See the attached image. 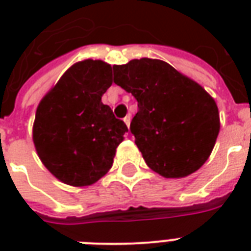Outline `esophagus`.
I'll list each match as a JSON object with an SVG mask.
<instances>
[{
	"instance_id": "1",
	"label": "esophagus",
	"mask_w": 251,
	"mask_h": 251,
	"mask_svg": "<svg viewBox=\"0 0 251 251\" xmlns=\"http://www.w3.org/2000/svg\"><path fill=\"white\" fill-rule=\"evenodd\" d=\"M124 121H125L126 126H127V127H130V121H131V117H130V116H126V117L124 118Z\"/></svg>"
}]
</instances>
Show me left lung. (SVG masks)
<instances>
[{
  "label": "left lung",
  "instance_id": "left-lung-1",
  "mask_svg": "<svg viewBox=\"0 0 251 251\" xmlns=\"http://www.w3.org/2000/svg\"><path fill=\"white\" fill-rule=\"evenodd\" d=\"M114 83L138 101L130 124L146 164L165 178L194 173L210 157L220 130L216 102L201 84L161 60L114 65Z\"/></svg>",
  "mask_w": 251,
  "mask_h": 251
}]
</instances>
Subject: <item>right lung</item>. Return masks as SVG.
I'll return each mask as SVG.
<instances>
[{"instance_id": "1", "label": "right lung", "mask_w": 251, "mask_h": 251, "mask_svg": "<svg viewBox=\"0 0 251 251\" xmlns=\"http://www.w3.org/2000/svg\"><path fill=\"white\" fill-rule=\"evenodd\" d=\"M112 66L84 60L69 68L41 99L32 139L41 163L61 182L88 186L108 173L127 131L101 96L112 86Z\"/></svg>"}]
</instances>
